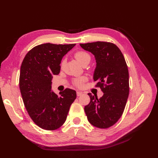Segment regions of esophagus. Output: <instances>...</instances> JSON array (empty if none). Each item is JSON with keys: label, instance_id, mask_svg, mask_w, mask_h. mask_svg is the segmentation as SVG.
I'll return each instance as SVG.
<instances>
[{"label": "esophagus", "instance_id": "esophagus-1", "mask_svg": "<svg viewBox=\"0 0 158 158\" xmlns=\"http://www.w3.org/2000/svg\"><path fill=\"white\" fill-rule=\"evenodd\" d=\"M76 95H77V96H81V95H83V93L81 92H76Z\"/></svg>", "mask_w": 158, "mask_h": 158}]
</instances>
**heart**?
Instances as JSON below:
<instances>
[{
  "instance_id": "1",
  "label": "heart",
  "mask_w": 158,
  "mask_h": 158,
  "mask_svg": "<svg viewBox=\"0 0 158 158\" xmlns=\"http://www.w3.org/2000/svg\"><path fill=\"white\" fill-rule=\"evenodd\" d=\"M75 58L77 59V60L80 63L84 65L85 63L89 61L91 59V56L88 52L84 51H77L74 55ZM64 61L62 62V64H63ZM87 80L86 77L85 76H82V77H80L79 78L75 79L74 80V84L78 87H82L84 83Z\"/></svg>"
}]
</instances>
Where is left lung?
<instances>
[{
	"label": "left lung",
	"mask_w": 158,
	"mask_h": 158,
	"mask_svg": "<svg viewBox=\"0 0 158 158\" xmlns=\"http://www.w3.org/2000/svg\"><path fill=\"white\" fill-rule=\"evenodd\" d=\"M95 56L94 80L103 95L99 99L89 93L90 102L84 107L88 121L94 127L107 128L122 116L129 94L128 66L121 50L112 43L96 41L80 44Z\"/></svg>",
	"instance_id": "1"
}]
</instances>
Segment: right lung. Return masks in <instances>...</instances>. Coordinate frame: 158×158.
I'll return each mask as SVG.
<instances>
[{
	"label": "right lung",
	"mask_w": 158,
	"mask_h": 158,
	"mask_svg": "<svg viewBox=\"0 0 158 158\" xmlns=\"http://www.w3.org/2000/svg\"><path fill=\"white\" fill-rule=\"evenodd\" d=\"M75 45H39L22 61L19 85L23 102L33 121L45 130H56L63 125L76 98L73 89L66 88L59 95L51 90L52 76L59 74L62 59Z\"/></svg>",
	"instance_id": "add662e5"
}]
</instances>
